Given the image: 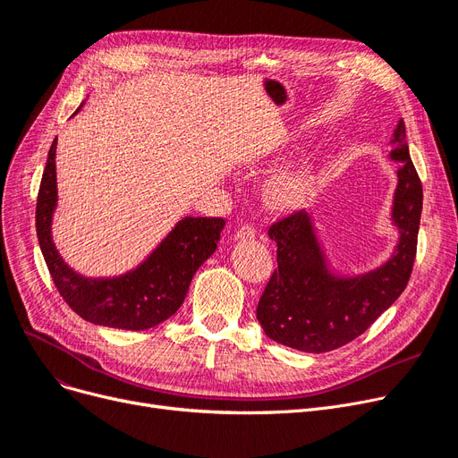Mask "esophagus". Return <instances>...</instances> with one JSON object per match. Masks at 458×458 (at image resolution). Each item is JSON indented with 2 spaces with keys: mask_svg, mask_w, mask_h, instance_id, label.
Returning <instances> with one entry per match:
<instances>
[{
  "mask_svg": "<svg viewBox=\"0 0 458 458\" xmlns=\"http://www.w3.org/2000/svg\"><path fill=\"white\" fill-rule=\"evenodd\" d=\"M254 233H256L254 226H250V225H243L242 228H237V230H235V235H233V237H235L237 242H245V240H252Z\"/></svg>",
  "mask_w": 458,
  "mask_h": 458,
  "instance_id": "1",
  "label": "esophagus"
}]
</instances>
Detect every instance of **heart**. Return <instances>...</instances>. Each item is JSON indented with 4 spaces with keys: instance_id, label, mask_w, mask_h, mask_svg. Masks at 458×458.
Wrapping results in <instances>:
<instances>
[{
    "instance_id": "b5f03b06",
    "label": "heart",
    "mask_w": 458,
    "mask_h": 458,
    "mask_svg": "<svg viewBox=\"0 0 458 458\" xmlns=\"http://www.w3.org/2000/svg\"><path fill=\"white\" fill-rule=\"evenodd\" d=\"M322 182V168L316 163H307L300 168L278 174L266 185L264 200L271 211H293L305 206L316 194Z\"/></svg>"
}]
</instances>
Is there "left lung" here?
Segmentation results:
<instances>
[{"label":"left lung","mask_w":458,"mask_h":458,"mask_svg":"<svg viewBox=\"0 0 458 458\" xmlns=\"http://www.w3.org/2000/svg\"><path fill=\"white\" fill-rule=\"evenodd\" d=\"M391 146V161L401 165L391 221L401 237L380 267L355 276L333 273L305 209L271 225L267 233L276 243L278 269L256 307L258 322L271 341L309 353L336 350L365 333L404 292L415 262L423 187L410 158L403 119Z\"/></svg>","instance_id":"left-lung-1"}]
</instances>
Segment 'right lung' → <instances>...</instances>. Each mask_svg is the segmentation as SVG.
I'll return each instance as SVG.
<instances>
[{
    "label": "right lung",
    "instance_id": "right-lung-1",
    "mask_svg": "<svg viewBox=\"0 0 458 458\" xmlns=\"http://www.w3.org/2000/svg\"><path fill=\"white\" fill-rule=\"evenodd\" d=\"M55 146L54 140L38 187L35 228L59 295L78 316L97 326L142 331L168 320L185 301L198 267L215 252L225 218L185 216L136 269L112 278L82 276L64 262L52 242Z\"/></svg>",
    "mask_w": 458,
    "mask_h": 458
}]
</instances>
